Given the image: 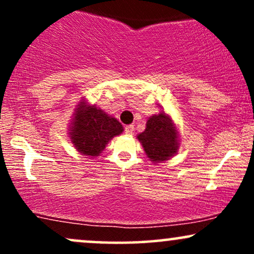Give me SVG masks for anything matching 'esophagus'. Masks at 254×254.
Wrapping results in <instances>:
<instances>
[{
    "label": "esophagus",
    "instance_id": "obj_1",
    "mask_svg": "<svg viewBox=\"0 0 254 254\" xmlns=\"http://www.w3.org/2000/svg\"><path fill=\"white\" fill-rule=\"evenodd\" d=\"M133 131H135V127H133V125H127V127H125V132L129 133V135L133 133Z\"/></svg>",
    "mask_w": 254,
    "mask_h": 254
}]
</instances>
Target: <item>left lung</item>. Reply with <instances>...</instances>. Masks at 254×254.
<instances>
[{
  "label": "left lung",
  "mask_w": 254,
  "mask_h": 254,
  "mask_svg": "<svg viewBox=\"0 0 254 254\" xmlns=\"http://www.w3.org/2000/svg\"><path fill=\"white\" fill-rule=\"evenodd\" d=\"M145 154L153 162L170 159L178 150V135L173 122L165 113L148 119L147 127L137 136Z\"/></svg>",
  "instance_id": "8db88e82"
}]
</instances>
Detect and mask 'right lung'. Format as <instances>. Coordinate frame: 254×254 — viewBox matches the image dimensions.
Segmentation results:
<instances>
[{
  "label": "right lung",
  "instance_id": "obj_1",
  "mask_svg": "<svg viewBox=\"0 0 254 254\" xmlns=\"http://www.w3.org/2000/svg\"><path fill=\"white\" fill-rule=\"evenodd\" d=\"M122 132L123 127L117 119L97 107L81 103L71 127V141L80 153L98 156L110 139Z\"/></svg>",
  "mask_w": 254,
  "mask_h": 254
}]
</instances>
